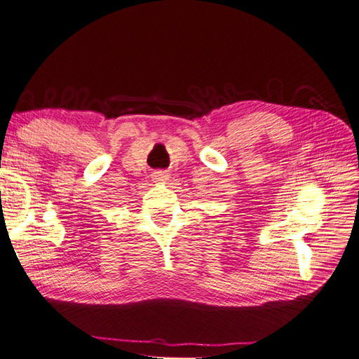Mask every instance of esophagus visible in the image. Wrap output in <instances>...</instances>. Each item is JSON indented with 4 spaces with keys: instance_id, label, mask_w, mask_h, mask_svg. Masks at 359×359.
I'll return each instance as SVG.
<instances>
[{
    "instance_id": "1",
    "label": "esophagus",
    "mask_w": 359,
    "mask_h": 359,
    "mask_svg": "<svg viewBox=\"0 0 359 359\" xmlns=\"http://www.w3.org/2000/svg\"><path fill=\"white\" fill-rule=\"evenodd\" d=\"M153 179H154V182L163 183V182L168 180V174L165 172V171H156V172L153 174Z\"/></svg>"
}]
</instances>
